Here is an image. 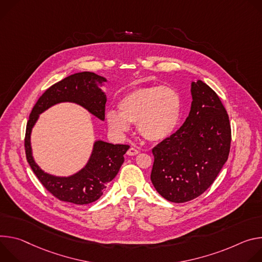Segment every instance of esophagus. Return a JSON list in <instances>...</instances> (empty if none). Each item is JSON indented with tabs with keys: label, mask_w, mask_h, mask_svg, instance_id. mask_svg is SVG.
<instances>
[{
	"label": "esophagus",
	"mask_w": 262,
	"mask_h": 262,
	"mask_svg": "<svg viewBox=\"0 0 262 262\" xmlns=\"http://www.w3.org/2000/svg\"><path fill=\"white\" fill-rule=\"evenodd\" d=\"M138 153H139L138 150L135 149V148H133V147H131V148L127 151V155H128V156H135V155H137Z\"/></svg>",
	"instance_id": "esophagus-1"
}]
</instances>
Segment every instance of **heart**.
<instances>
[{
	"label": "heart",
	"instance_id": "heart-1",
	"mask_svg": "<svg viewBox=\"0 0 262 262\" xmlns=\"http://www.w3.org/2000/svg\"><path fill=\"white\" fill-rule=\"evenodd\" d=\"M119 111L109 110L106 121L112 132L127 133L130 123H136L139 134L152 142L167 138L178 126L181 98L167 86L138 87L126 94L118 103Z\"/></svg>",
	"mask_w": 262,
	"mask_h": 262
}]
</instances>
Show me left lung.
Listing matches in <instances>:
<instances>
[{
	"mask_svg": "<svg viewBox=\"0 0 262 262\" xmlns=\"http://www.w3.org/2000/svg\"><path fill=\"white\" fill-rule=\"evenodd\" d=\"M191 107L179 130L152 150L151 181L169 202L184 203L204 192L226 163L231 143L228 113L213 90L191 82Z\"/></svg>",
	"mask_w": 262,
	"mask_h": 262,
	"instance_id": "1",
	"label": "left lung"
}]
</instances>
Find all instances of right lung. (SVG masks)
I'll use <instances>...</instances> for the list:
<instances>
[{
    "instance_id": "obj_1",
    "label": "right lung",
    "mask_w": 262,
    "mask_h": 262,
    "mask_svg": "<svg viewBox=\"0 0 262 262\" xmlns=\"http://www.w3.org/2000/svg\"><path fill=\"white\" fill-rule=\"evenodd\" d=\"M106 81V78L91 72L71 75L48 89L29 116L25 137L27 161L47 190L60 201L85 205L100 199L107 183L118 175L124 162V155L130 147L97 140L92 155L83 168L72 176L58 177L43 171L36 164L31 148L32 129L40 113L63 102L78 104L99 120L104 121L107 98L100 86Z\"/></svg>"
}]
</instances>
